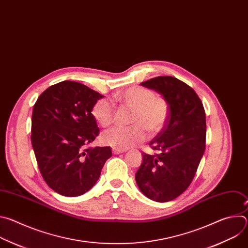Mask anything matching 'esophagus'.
I'll return each mask as SVG.
<instances>
[{
  "label": "esophagus",
  "mask_w": 248,
  "mask_h": 248,
  "mask_svg": "<svg viewBox=\"0 0 248 248\" xmlns=\"http://www.w3.org/2000/svg\"><path fill=\"white\" fill-rule=\"evenodd\" d=\"M125 150H124V149H118V148H113V153L115 154V155H118V154H121V153H123V152H124Z\"/></svg>",
  "instance_id": "obj_1"
}]
</instances>
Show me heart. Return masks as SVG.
Here are the masks:
<instances>
[{"instance_id": "1", "label": "heart", "mask_w": 248, "mask_h": 248, "mask_svg": "<svg viewBox=\"0 0 248 248\" xmlns=\"http://www.w3.org/2000/svg\"><path fill=\"white\" fill-rule=\"evenodd\" d=\"M115 99L133 109L126 127L116 126L106 130L102 135L105 144L118 149H126L147 138V130L151 134L160 132L169 117V104L167 100L146 87L131 86L120 92ZM93 118L103 127L111 125L114 122L115 110L110 100L99 99L91 110Z\"/></svg>"}]
</instances>
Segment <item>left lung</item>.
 Segmentation results:
<instances>
[{"mask_svg": "<svg viewBox=\"0 0 248 248\" xmlns=\"http://www.w3.org/2000/svg\"><path fill=\"white\" fill-rule=\"evenodd\" d=\"M140 84L167 100L169 117L149 143L159 153H143L135 181L149 199L168 202L186 191L194 178L205 151V111L195 91L178 78L157 77Z\"/></svg>", "mask_w": 248, "mask_h": 248, "instance_id": "left-lung-1", "label": "left lung"}]
</instances>
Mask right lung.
<instances>
[{
	"instance_id": "1",
	"label": "right lung",
	"mask_w": 248,
	"mask_h": 248,
	"mask_svg": "<svg viewBox=\"0 0 248 248\" xmlns=\"http://www.w3.org/2000/svg\"><path fill=\"white\" fill-rule=\"evenodd\" d=\"M102 97L84 84L64 80L47 88L34 105V154L44 181L61 195L88 191L112 156L109 146L84 148L99 134L91 110Z\"/></svg>"
}]
</instances>
